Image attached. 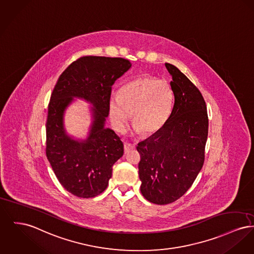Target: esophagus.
<instances>
[{
	"label": "esophagus",
	"mask_w": 254,
	"mask_h": 254,
	"mask_svg": "<svg viewBox=\"0 0 254 254\" xmlns=\"http://www.w3.org/2000/svg\"><path fill=\"white\" fill-rule=\"evenodd\" d=\"M124 149H125V153H128L130 150L134 149V145L129 144V143H125L124 144Z\"/></svg>",
	"instance_id": "1"
}]
</instances>
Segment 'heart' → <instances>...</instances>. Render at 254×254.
Wrapping results in <instances>:
<instances>
[{"instance_id":"1","label":"heart","mask_w":254,"mask_h":254,"mask_svg":"<svg viewBox=\"0 0 254 254\" xmlns=\"http://www.w3.org/2000/svg\"><path fill=\"white\" fill-rule=\"evenodd\" d=\"M173 100V90L166 80L142 75L125 84L120 90V95H110L109 118L114 129L123 132L131 112L136 133L154 134L162 129L169 119Z\"/></svg>"}]
</instances>
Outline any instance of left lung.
<instances>
[{"label":"left lung","mask_w":254,"mask_h":254,"mask_svg":"<svg viewBox=\"0 0 254 254\" xmlns=\"http://www.w3.org/2000/svg\"><path fill=\"white\" fill-rule=\"evenodd\" d=\"M165 67L173 79L171 115L162 129L137 146L141 193L160 205L176 201L192 186L203 166L208 135L206 105L200 92L176 66L165 63Z\"/></svg>","instance_id":"8db88e82"}]
</instances>
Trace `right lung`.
I'll return each instance as SVG.
<instances>
[{"mask_svg":"<svg viewBox=\"0 0 254 254\" xmlns=\"http://www.w3.org/2000/svg\"><path fill=\"white\" fill-rule=\"evenodd\" d=\"M130 67L128 60L120 58L83 57L60 75L52 93L46 124L47 158L60 184L78 197L103 193L113 165L124 154L123 142L105 127V122L111 87ZM75 98L92 105L85 138L69 135L64 125L65 110Z\"/></svg>","mask_w":254,"mask_h":254,"instance_id":"add662e5","label":"right lung"}]
</instances>
